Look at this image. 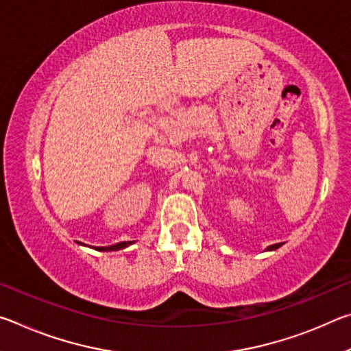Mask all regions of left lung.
<instances>
[{"label":"left lung","instance_id":"1","mask_svg":"<svg viewBox=\"0 0 351 351\" xmlns=\"http://www.w3.org/2000/svg\"><path fill=\"white\" fill-rule=\"evenodd\" d=\"M280 246H282V243H276V245H271L266 247V251H276V249H278Z\"/></svg>","mask_w":351,"mask_h":351}]
</instances>
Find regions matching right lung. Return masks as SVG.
Returning a JSON list of instances; mask_svg holds the SVG:
<instances>
[{"mask_svg":"<svg viewBox=\"0 0 351 351\" xmlns=\"http://www.w3.org/2000/svg\"><path fill=\"white\" fill-rule=\"evenodd\" d=\"M134 241H121V243H116V245H111V246H94L93 249H96V251L100 252H108V251H121V249H125L130 245H133ZM83 245V243H82Z\"/></svg>","mask_w":351,"mask_h":351,"instance_id":"add662e5","label":"right lung"}]
</instances>
